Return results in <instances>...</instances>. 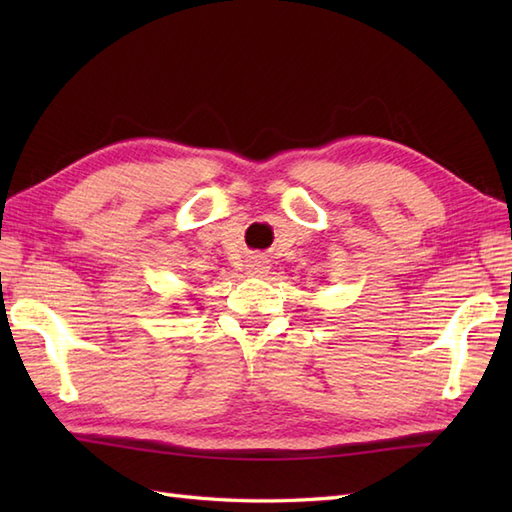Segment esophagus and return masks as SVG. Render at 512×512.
<instances>
[{
	"instance_id": "obj_1",
	"label": "esophagus",
	"mask_w": 512,
	"mask_h": 512,
	"mask_svg": "<svg viewBox=\"0 0 512 512\" xmlns=\"http://www.w3.org/2000/svg\"><path fill=\"white\" fill-rule=\"evenodd\" d=\"M268 262L266 259L262 257V255H253V257H248V262H246V273L248 275H253V277H264L266 273H268Z\"/></svg>"
}]
</instances>
